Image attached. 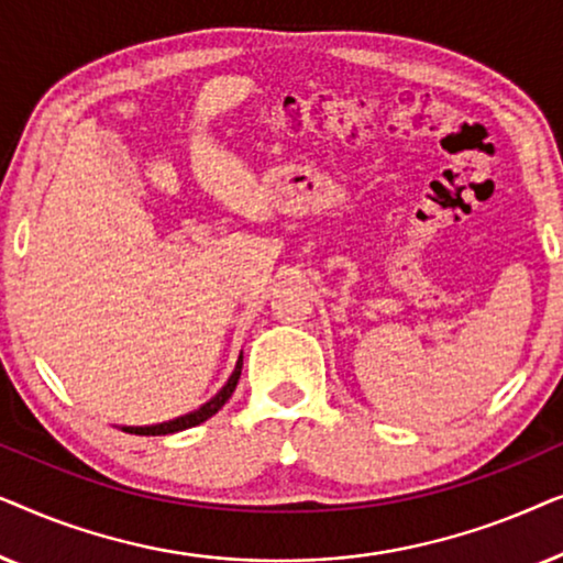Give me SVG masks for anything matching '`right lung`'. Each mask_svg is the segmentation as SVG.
<instances>
[{
  "label": "right lung",
  "instance_id": "obj_1",
  "mask_svg": "<svg viewBox=\"0 0 563 563\" xmlns=\"http://www.w3.org/2000/svg\"><path fill=\"white\" fill-rule=\"evenodd\" d=\"M241 368H243V356H241V361H238L235 372H233V376H230V379H228L225 387H222V389L218 391V395H214V397L210 399V402L199 407V410L189 412V415H184V418H176V420L161 422V426H148V428H122V430H125V433H135V435H168V433H179V430L195 428V426H199V422L210 420L212 415L218 412L220 407L225 405L230 397H233V391H235V387H238V379H241Z\"/></svg>",
  "mask_w": 563,
  "mask_h": 563
}]
</instances>
